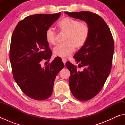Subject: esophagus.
<instances>
[{"label":"esophagus","instance_id":"esophagus-1","mask_svg":"<svg viewBox=\"0 0 125 125\" xmlns=\"http://www.w3.org/2000/svg\"><path fill=\"white\" fill-rule=\"evenodd\" d=\"M62 62H63V63H64V64H65V63H66V62H67V60H66V59L64 58H62Z\"/></svg>","mask_w":125,"mask_h":125}]
</instances>
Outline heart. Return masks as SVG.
<instances>
[{"label": "heart", "mask_w": 125, "mask_h": 125, "mask_svg": "<svg viewBox=\"0 0 125 125\" xmlns=\"http://www.w3.org/2000/svg\"><path fill=\"white\" fill-rule=\"evenodd\" d=\"M61 32L67 33L65 42L54 49V56L60 57H68L75 50V47L81 48L85 45L90 34L89 26L85 21H79L74 19L65 17L58 24ZM45 39L48 44L56 45L57 34L52 27L46 30Z\"/></svg>", "instance_id": "1"}]
</instances>
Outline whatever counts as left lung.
I'll use <instances>...</instances> for the list:
<instances>
[{"mask_svg": "<svg viewBox=\"0 0 125 125\" xmlns=\"http://www.w3.org/2000/svg\"><path fill=\"white\" fill-rule=\"evenodd\" d=\"M65 14L87 22L90 28L88 41L77 52L74 58L79 68L69 62L65 65L71 72L69 84L72 94L78 100L85 101L95 96L102 89L110 73L114 51L113 36L103 19L89 11Z\"/></svg>", "mask_w": 125, "mask_h": 125, "instance_id": "1", "label": "left lung"}]
</instances>
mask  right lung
I'll list each match as a JSON object with an SVG mask.
<instances>
[{"mask_svg":"<svg viewBox=\"0 0 125 125\" xmlns=\"http://www.w3.org/2000/svg\"><path fill=\"white\" fill-rule=\"evenodd\" d=\"M60 15L27 16L18 23L12 33L9 57L14 78L24 94L35 100H43L51 96L56 76L64 67L60 58L45 68L40 64L41 61H49L51 57L45 32Z\"/></svg>","mask_w":125,"mask_h":125,"instance_id":"1","label":"right lung"}]
</instances>
